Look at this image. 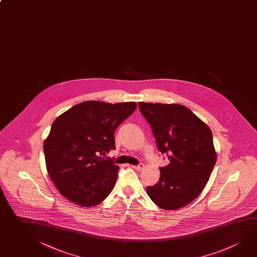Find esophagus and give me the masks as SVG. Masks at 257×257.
<instances>
[{
	"label": "esophagus",
	"mask_w": 257,
	"mask_h": 257,
	"mask_svg": "<svg viewBox=\"0 0 257 257\" xmlns=\"http://www.w3.org/2000/svg\"><path fill=\"white\" fill-rule=\"evenodd\" d=\"M144 164H139V165H137V166H132L133 169H135L136 171H142L143 169H144Z\"/></svg>",
	"instance_id": "1"
}]
</instances>
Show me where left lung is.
I'll use <instances>...</instances> for the list:
<instances>
[{
  "label": "left lung",
  "mask_w": 257,
  "mask_h": 257,
  "mask_svg": "<svg viewBox=\"0 0 257 257\" xmlns=\"http://www.w3.org/2000/svg\"><path fill=\"white\" fill-rule=\"evenodd\" d=\"M139 108L170 161L160 168L157 184L146 188L149 197L162 209L185 207L201 193L216 164L211 130L181 104L140 102Z\"/></svg>",
  "instance_id": "left-lung-1"
}]
</instances>
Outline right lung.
Returning <instances> with one entry per match:
<instances>
[{"mask_svg":"<svg viewBox=\"0 0 257 257\" xmlns=\"http://www.w3.org/2000/svg\"><path fill=\"white\" fill-rule=\"evenodd\" d=\"M136 107L135 102L86 101L56 118L43 149L50 180L63 197L93 207L111 193L119 167L101 155L115 150L114 131Z\"/></svg>","mask_w":257,"mask_h":257,"instance_id":"obj_1","label":"right lung"}]
</instances>
